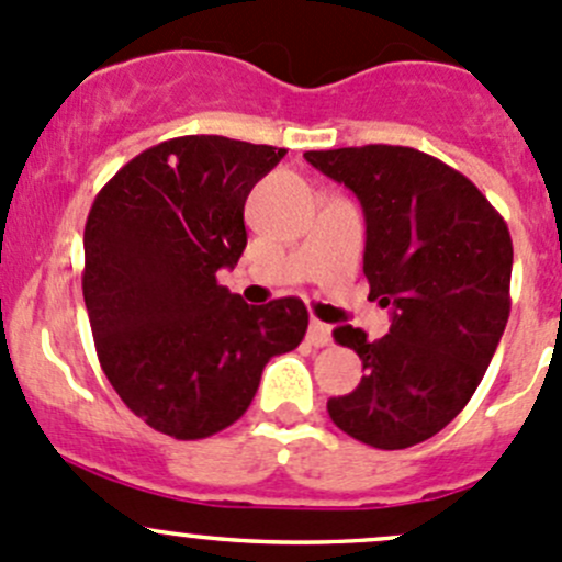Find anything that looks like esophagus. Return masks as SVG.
I'll return each mask as SVG.
<instances>
[{
    "instance_id": "obj_1",
    "label": "esophagus",
    "mask_w": 562,
    "mask_h": 562,
    "mask_svg": "<svg viewBox=\"0 0 562 562\" xmlns=\"http://www.w3.org/2000/svg\"><path fill=\"white\" fill-rule=\"evenodd\" d=\"M307 342L315 345V348H326V345L331 342V326H326V323H321V321L310 323Z\"/></svg>"
}]
</instances>
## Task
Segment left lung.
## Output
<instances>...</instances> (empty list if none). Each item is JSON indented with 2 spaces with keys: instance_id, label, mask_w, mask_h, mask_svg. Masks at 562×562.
Returning a JSON list of instances; mask_svg holds the SVG:
<instances>
[{
  "instance_id": "1",
  "label": "left lung",
  "mask_w": 562,
  "mask_h": 562,
  "mask_svg": "<svg viewBox=\"0 0 562 562\" xmlns=\"http://www.w3.org/2000/svg\"><path fill=\"white\" fill-rule=\"evenodd\" d=\"M304 157L359 198L370 299L391 307L375 342L361 328H334L367 375L328 400V416L372 449H407L454 422L495 356L512 313V234L468 176L411 146Z\"/></svg>"
}]
</instances>
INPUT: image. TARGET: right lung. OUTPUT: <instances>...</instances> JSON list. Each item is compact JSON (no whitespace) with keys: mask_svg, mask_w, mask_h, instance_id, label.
<instances>
[{"mask_svg":"<svg viewBox=\"0 0 562 562\" xmlns=\"http://www.w3.org/2000/svg\"><path fill=\"white\" fill-rule=\"evenodd\" d=\"M285 149L184 135L140 151L83 228V302L100 367L151 429L201 440L245 416L271 356L299 348L302 299L217 285L247 247L245 201Z\"/></svg>","mask_w":562,"mask_h":562,"instance_id":"1","label":"right lung"}]
</instances>
